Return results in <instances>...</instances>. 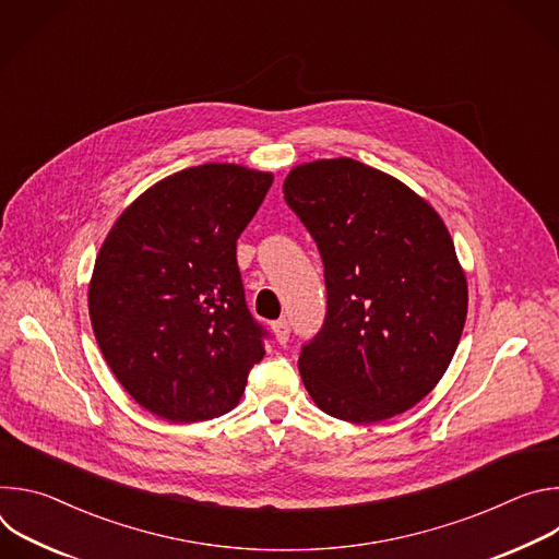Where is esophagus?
<instances>
[{
	"mask_svg": "<svg viewBox=\"0 0 559 559\" xmlns=\"http://www.w3.org/2000/svg\"><path fill=\"white\" fill-rule=\"evenodd\" d=\"M272 332H274V336H276V341H278L281 345H285V343L289 341V323H287V321H276V323H272Z\"/></svg>",
	"mask_w": 559,
	"mask_h": 559,
	"instance_id": "34e87169",
	"label": "esophagus"
}]
</instances>
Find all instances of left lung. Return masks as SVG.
<instances>
[{"label":"left lung","mask_w":559,"mask_h":559,"mask_svg":"<svg viewBox=\"0 0 559 559\" xmlns=\"http://www.w3.org/2000/svg\"><path fill=\"white\" fill-rule=\"evenodd\" d=\"M283 194L325 265V325L298 356L311 401L356 425L412 409L444 376L466 321V276L444 221L349 156L292 168Z\"/></svg>","instance_id":"8db88e82"}]
</instances>
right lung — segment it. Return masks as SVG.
<instances>
[{"instance_id": "right-lung-1", "label": "right lung", "mask_w": 559, "mask_h": 559, "mask_svg": "<svg viewBox=\"0 0 559 559\" xmlns=\"http://www.w3.org/2000/svg\"><path fill=\"white\" fill-rule=\"evenodd\" d=\"M272 181L236 164L186 168L136 197L106 236L88 285L93 332L121 386L158 418L231 412L265 356L236 238Z\"/></svg>"}]
</instances>
